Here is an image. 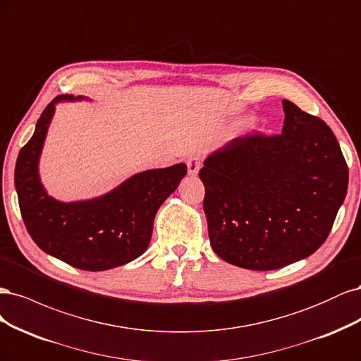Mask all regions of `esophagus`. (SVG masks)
<instances>
[{"instance_id":"obj_1","label":"esophagus","mask_w":361,"mask_h":361,"mask_svg":"<svg viewBox=\"0 0 361 361\" xmlns=\"http://www.w3.org/2000/svg\"><path fill=\"white\" fill-rule=\"evenodd\" d=\"M201 165H202V160L200 156H192L188 159V172L189 176L195 177L197 176V172H200L201 169Z\"/></svg>"}]
</instances>
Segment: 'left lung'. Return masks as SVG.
Returning <instances> with one entry per match:
<instances>
[{
    "label": "left lung",
    "instance_id": "obj_1",
    "mask_svg": "<svg viewBox=\"0 0 361 361\" xmlns=\"http://www.w3.org/2000/svg\"><path fill=\"white\" fill-rule=\"evenodd\" d=\"M282 104V135L232 139L200 171L212 247L241 269L277 270L310 257L327 240L348 190V166L330 127L293 102Z\"/></svg>",
    "mask_w": 361,
    "mask_h": 361
}]
</instances>
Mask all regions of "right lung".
Returning a JSON list of instances; mask_svg holds the SVG:
<instances>
[{
    "label": "right lung",
    "instance_id": "add662e5",
    "mask_svg": "<svg viewBox=\"0 0 361 361\" xmlns=\"http://www.w3.org/2000/svg\"><path fill=\"white\" fill-rule=\"evenodd\" d=\"M79 100L88 99L58 96L42 112L34 135L19 151L15 188L24 224L43 252L79 270L103 271L130 262L147 250L156 213L176 192L188 166L177 164L137 172L92 200H55L40 181L42 149L55 104Z\"/></svg>",
    "mask_w": 361,
    "mask_h": 361
}]
</instances>
